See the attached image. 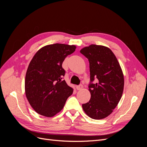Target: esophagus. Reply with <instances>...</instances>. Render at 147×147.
<instances>
[{"label": "esophagus", "instance_id": "1", "mask_svg": "<svg viewBox=\"0 0 147 147\" xmlns=\"http://www.w3.org/2000/svg\"><path fill=\"white\" fill-rule=\"evenodd\" d=\"M82 88H83V85H82V84H79V85L76 86V89L77 90H80Z\"/></svg>", "mask_w": 147, "mask_h": 147}]
</instances>
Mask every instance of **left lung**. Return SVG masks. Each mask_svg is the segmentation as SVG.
I'll list each match as a JSON object with an SVG mask.
<instances>
[{
	"label": "left lung",
	"instance_id": "1",
	"mask_svg": "<svg viewBox=\"0 0 147 147\" xmlns=\"http://www.w3.org/2000/svg\"><path fill=\"white\" fill-rule=\"evenodd\" d=\"M80 53L90 63V82L88 85L91 99L82 104L88 116L94 119L108 117L121 98L124 77L121 67L110 49L91 45ZM96 80L95 83L93 82Z\"/></svg>",
	"mask_w": 147,
	"mask_h": 147
}]
</instances>
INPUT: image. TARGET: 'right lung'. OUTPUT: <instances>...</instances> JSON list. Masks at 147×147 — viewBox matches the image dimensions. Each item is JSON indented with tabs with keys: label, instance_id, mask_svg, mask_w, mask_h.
<instances>
[{
	"label": "right lung",
	"instance_id": "add662e5",
	"mask_svg": "<svg viewBox=\"0 0 147 147\" xmlns=\"http://www.w3.org/2000/svg\"><path fill=\"white\" fill-rule=\"evenodd\" d=\"M75 48L61 43L47 45L31 60L26 75L25 92L30 105L38 114L55 116L73 93V88L63 80L65 71L62 64Z\"/></svg>",
	"mask_w": 147,
	"mask_h": 147
}]
</instances>
